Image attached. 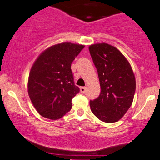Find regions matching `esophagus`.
<instances>
[{
  "instance_id": "34e87169",
  "label": "esophagus",
  "mask_w": 160,
  "mask_h": 160,
  "mask_svg": "<svg viewBox=\"0 0 160 160\" xmlns=\"http://www.w3.org/2000/svg\"><path fill=\"white\" fill-rule=\"evenodd\" d=\"M86 91V88L85 87H81L80 88V91L82 93H85Z\"/></svg>"
}]
</instances>
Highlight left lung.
Wrapping results in <instances>:
<instances>
[{
  "label": "left lung",
  "mask_w": 160,
  "mask_h": 160,
  "mask_svg": "<svg viewBox=\"0 0 160 160\" xmlns=\"http://www.w3.org/2000/svg\"><path fill=\"white\" fill-rule=\"evenodd\" d=\"M89 51L101 88L99 97L90 100L91 112L104 122H116L133 102L136 82L132 66L117 48L106 43L92 44Z\"/></svg>",
  "instance_id": "obj_1"
}]
</instances>
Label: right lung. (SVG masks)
<instances>
[{
    "label": "right lung",
    "mask_w": 160,
    "mask_h": 160,
    "mask_svg": "<svg viewBox=\"0 0 160 160\" xmlns=\"http://www.w3.org/2000/svg\"><path fill=\"white\" fill-rule=\"evenodd\" d=\"M85 46L61 43L39 55L28 81L31 101L43 117L60 119L72 108V100L79 92L74 83L71 64Z\"/></svg>",
    "instance_id": "obj_1"
}]
</instances>
